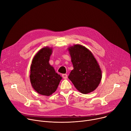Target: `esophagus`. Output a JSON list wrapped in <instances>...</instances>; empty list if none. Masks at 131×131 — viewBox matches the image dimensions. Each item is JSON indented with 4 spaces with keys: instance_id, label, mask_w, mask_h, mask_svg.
Listing matches in <instances>:
<instances>
[{
    "instance_id": "obj_1",
    "label": "esophagus",
    "mask_w": 131,
    "mask_h": 131,
    "mask_svg": "<svg viewBox=\"0 0 131 131\" xmlns=\"http://www.w3.org/2000/svg\"><path fill=\"white\" fill-rule=\"evenodd\" d=\"M62 77L64 79H67V74H63Z\"/></svg>"
}]
</instances>
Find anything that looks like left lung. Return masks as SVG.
I'll return each mask as SVG.
<instances>
[{
  "label": "left lung",
  "instance_id": "obj_1",
  "mask_svg": "<svg viewBox=\"0 0 131 131\" xmlns=\"http://www.w3.org/2000/svg\"><path fill=\"white\" fill-rule=\"evenodd\" d=\"M67 50L74 68L68 78L82 94L94 91L99 86L102 77L101 69L94 55L80 44L69 46Z\"/></svg>",
  "mask_w": 131,
  "mask_h": 131
}]
</instances>
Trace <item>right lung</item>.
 Listing matches in <instances>:
<instances>
[{"instance_id":"1","label":"right lung","mask_w":131,"mask_h":131,"mask_svg":"<svg viewBox=\"0 0 131 131\" xmlns=\"http://www.w3.org/2000/svg\"><path fill=\"white\" fill-rule=\"evenodd\" d=\"M52 53L53 48L43 47L34 56L30 65L29 77L32 88L38 94L47 96L56 91L62 79L49 63Z\"/></svg>"}]
</instances>
